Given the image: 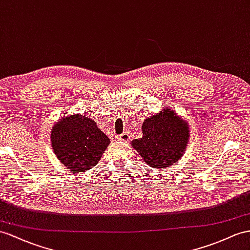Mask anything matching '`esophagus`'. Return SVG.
<instances>
[{
  "instance_id": "obj_1",
  "label": "esophagus",
  "mask_w": 250,
  "mask_h": 250,
  "mask_svg": "<svg viewBox=\"0 0 250 250\" xmlns=\"http://www.w3.org/2000/svg\"><path fill=\"white\" fill-rule=\"evenodd\" d=\"M116 138H117L118 140H123V142H129V139H130V135H129V133L124 132L123 134H120V135L116 136Z\"/></svg>"
}]
</instances>
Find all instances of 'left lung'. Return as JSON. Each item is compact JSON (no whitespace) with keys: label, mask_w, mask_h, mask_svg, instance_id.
Segmentation results:
<instances>
[{"label":"left lung","mask_w":250,"mask_h":250,"mask_svg":"<svg viewBox=\"0 0 250 250\" xmlns=\"http://www.w3.org/2000/svg\"><path fill=\"white\" fill-rule=\"evenodd\" d=\"M142 131L143 137L132 140L131 145L150 167L162 170L183 157L189 142L190 127L172 108L165 107L146 118Z\"/></svg>","instance_id":"1"}]
</instances>
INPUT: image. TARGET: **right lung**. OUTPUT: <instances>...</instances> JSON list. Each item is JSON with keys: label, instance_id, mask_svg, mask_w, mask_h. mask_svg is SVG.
Returning <instances> with one entry per match:
<instances>
[{"label": "right lung", "instance_id": "add662e5", "mask_svg": "<svg viewBox=\"0 0 250 250\" xmlns=\"http://www.w3.org/2000/svg\"><path fill=\"white\" fill-rule=\"evenodd\" d=\"M50 143L58 161L73 173H79L98 164L111 140L92 118L74 114L54 125Z\"/></svg>", "mask_w": 250, "mask_h": 250}]
</instances>
